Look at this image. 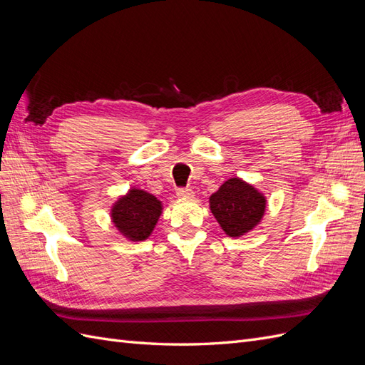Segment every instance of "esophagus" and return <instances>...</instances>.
<instances>
[{
	"label": "esophagus",
	"mask_w": 365,
	"mask_h": 365,
	"mask_svg": "<svg viewBox=\"0 0 365 365\" xmlns=\"http://www.w3.org/2000/svg\"><path fill=\"white\" fill-rule=\"evenodd\" d=\"M176 196L181 197V200H192V197L195 196V192L192 189H189V187H185V189H178Z\"/></svg>",
	"instance_id": "esophagus-1"
}]
</instances>
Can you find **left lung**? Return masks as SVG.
Returning <instances> with one entry per match:
<instances>
[{
	"instance_id": "1",
	"label": "left lung",
	"mask_w": 365,
	"mask_h": 365,
	"mask_svg": "<svg viewBox=\"0 0 365 365\" xmlns=\"http://www.w3.org/2000/svg\"><path fill=\"white\" fill-rule=\"evenodd\" d=\"M210 210L230 237H240L257 227L267 208V197L240 178H230L210 196Z\"/></svg>"
}]
</instances>
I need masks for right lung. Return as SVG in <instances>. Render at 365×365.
<instances>
[{
	"label": "right lung",
	"mask_w": 365,
	"mask_h": 365,
	"mask_svg": "<svg viewBox=\"0 0 365 365\" xmlns=\"http://www.w3.org/2000/svg\"><path fill=\"white\" fill-rule=\"evenodd\" d=\"M161 213L163 202L135 187L120 196L111 207L114 227L130 242L146 240L155 228Z\"/></svg>",
	"instance_id": "right-lung-1"
}]
</instances>
